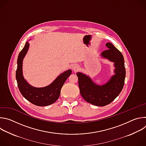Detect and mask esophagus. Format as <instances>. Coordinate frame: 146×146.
Returning <instances> with one entry per match:
<instances>
[{
	"mask_svg": "<svg viewBox=\"0 0 146 146\" xmlns=\"http://www.w3.org/2000/svg\"><path fill=\"white\" fill-rule=\"evenodd\" d=\"M73 68V70H74V71H76V70L78 69V67H77V66H74Z\"/></svg>",
	"mask_w": 146,
	"mask_h": 146,
	"instance_id": "obj_1",
	"label": "esophagus"
}]
</instances>
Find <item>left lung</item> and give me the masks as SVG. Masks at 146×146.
I'll use <instances>...</instances> for the list:
<instances>
[{"mask_svg":"<svg viewBox=\"0 0 146 146\" xmlns=\"http://www.w3.org/2000/svg\"><path fill=\"white\" fill-rule=\"evenodd\" d=\"M106 46L108 50L101 54L103 58L114 62L115 74L103 86H98L88 76L77 73L80 94L86 101L97 106H105L112 102L121 92L125 82L126 70L121 52L111 43Z\"/></svg>","mask_w":146,"mask_h":146,"instance_id":"obj_1","label":"left lung"}]
</instances>
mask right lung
<instances>
[{"label":"right lung","instance_id":"obj_1","mask_svg":"<svg viewBox=\"0 0 146 146\" xmlns=\"http://www.w3.org/2000/svg\"><path fill=\"white\" fill-rule=\"evenodd\" d=\"M29 44L25 43L23 49L19 54L17 59L16 79L20 92L29 102L38 106H46L54 103L59 97L61 88L66 79L72 73L68 70L59 76L52 83L43 88H35L30 86L25 80L23 75V61Z\"/></svg>","mask_w":146,"mask_h":146}]
</instances>
